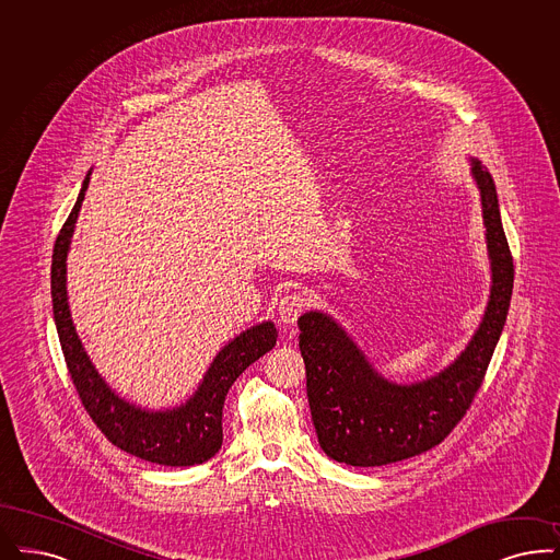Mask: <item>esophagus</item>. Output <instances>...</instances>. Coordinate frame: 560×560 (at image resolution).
I'll return each mask as SVG.
<instances>
[{
    "instance_id": "34e87169",
    "label": "esophagus",
    "mask_w": 560,
    "mask_h": 560,
    "mask_svg": "<svg viewBox=\"0 0 560 560\" xmlns=\"http://www.w3.org/2000/svg\"><path fill=\"white\" fill-rule=\"evenodd\" d=\"M307 307V299L303 292H287L284 296H280V303H278V317L282 324H294L296 317L305 311Z\"/></svg>"
}]
</instances>
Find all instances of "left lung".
<instances>
[{"label": "left lung", "instance_id": "obj_1", "mask_svg": "<svg viewBox=\"0 0 560 560\" xmlns=\"http://www.w3.org/2000/svg\"><path fill=\"white\" fill-rule=\"evenodd\" d=\"M469 166L481 199L492 282L483 317L453 363L425 380L393 382L330 313L313 310L299 317L311 419L322 451L338 463L380 467L434 448L481 386L506 322L515 270L494 180L477 158H469Z\"/></svg>", "mask_w": 560, "mask_h": 560}]
</instances>
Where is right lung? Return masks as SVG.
Wrapping results in <instances>:
<instances>
[{
    "mask_svg": "<svg viewBox=\"0 0 560 560\" xmlns=\"http://www.w3.org/2000/svg\"><path fill=\"white\" fill-rule=\"evenodd\" d=\"M91 170L84 176L77 203L63 224L51 257L54 319L63 359L86 413L105 438L125 453L155 465L190 467L206 463L222 446V409L234 380L273 349L278 331L273 322H261L229 340L185 402L170 409H147L116 393L97 372L79 338L66 290V259L77 229L79 211L89 188Z\"/></svg>",
    "mask_w": 560,
    "mask_h": 560,
    "instance_id": "add662e5",
    "label": "right lung"
}]
</instances>
